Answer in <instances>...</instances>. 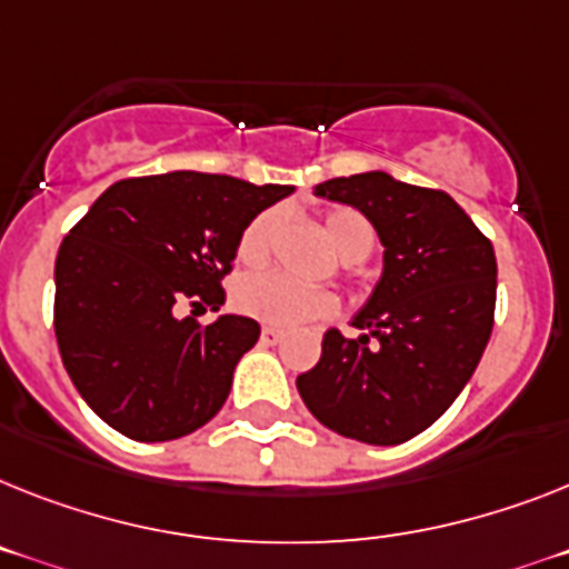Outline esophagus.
I'll return each instance as SVG.
<instances>
[{"instance_id": "esophagus-1", "label": "esophagus", "mask_w": 569, "mask_h": 569, "mask_svg": "<svg viewBox=\"0 0 569 569\" xmlns=\"http://www.w3.org/2000/svg\"><path fill=\"white\" fill-rule=\"evenodd\" d=\"M260 341H262V343H280V341H283V329H274V327H262V332H260Z\"/></svg>"}]
</instances>
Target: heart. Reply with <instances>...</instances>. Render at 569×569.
<instances>
[{
	"instance_id": "b5f03b06",
	"label": "heart",
	"mask_w": 569,
	"mask_h": 569,
	"mask_svg": "<svg viewBox=\"0 0 569 569\" xmlns=\"http://www.w3.org/2000/svg\"><path fill=\"white\" fill-rule=\"evenodd\" d=\"M277 228H280V213L262 211L257 213L237 240V257L246 266H262L271 257ZM323 233L329 246L343 262H365L373 254L376 231L365 213L352 208H336L323 217ZM233 309L246 318H254L269 327H303V323L321 321L336 312V298L327 289H303L277 274H248L233 286Z\"/></svg>"
}]
</instances>
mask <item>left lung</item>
<instances>
[{
    "label": "left lung",
    "mask_w": 569,
    "mask_h": 569,
    "mask_svg": "<svg viewBox=\"0 0 569 569\" xmlns=\"http://www.w3.org/2000/svg\"><path fill=\"white\" fill-rule=\"evenodd\" d=\"M315 193L373 222L385 274L352 321L361 336L327 329L321 361L298 376L300 399L341 437L399 446L431 428L480 365L495 327V248L451 196L381 170Z\"/></svg>",
    "instance_id": "1"
}]
</instances>
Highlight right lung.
Masks as SVG:
<instances>
[{"mask_svg":"<svg viewBox=\"0 0 569 569\" xmlns=\"http://www.w3.org/2000/svg\"><path fill=\"white\" fill-rule=\"evenodd\" d=\"M289 184H251L219 173L114 181L60 242L54 336L86 405L138 442H167L202 428L231 390L233 367L260 323L193 312L226 303L242 228ZM191 307L188 319L178 309Z\"/></svg>","mask_w":569,"mask_h":569,"instance_id":"1","label":"right lung"}]
</instances>
